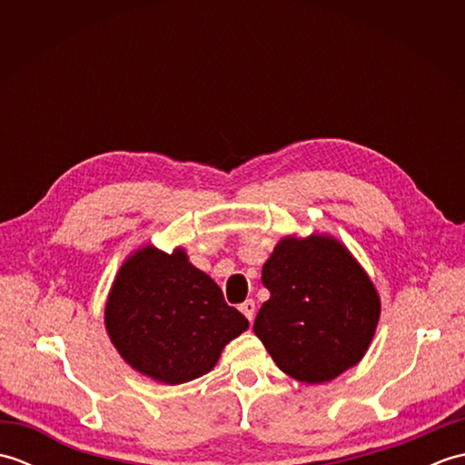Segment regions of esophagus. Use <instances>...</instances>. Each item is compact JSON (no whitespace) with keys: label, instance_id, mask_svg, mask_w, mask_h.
Here are the masks:
<instances>
[{"label":"esophagus","instance_id":"obj_1","mask_svg":"<svg viewBox=\"0 0 465 465\" xmlns=\"http://www.w3.org/2000/svg\"><path fill=\"white\" fill-rule=\"evenodd\" d=\"M240 312L245 315V318L250 320V323H252V320H253V313H255V303H253V300H245L242 305H240Z\"/></svg>","mask_w":465,"mask_h":465}]
</instances>
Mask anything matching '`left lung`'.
<instances>
[{"label":"left lung","mask_w":465,"mask_h":465,"mask_svg":"<svg viewBox=\"0 0 465 465\" xmlns=\"http://www.w3.org/2000/svg\"><path fill=\"white\" fill-rule=\"evenodd\" d=\"M270 290L253 331L278 368L323 383L353 368L380 322V295L350 250L331 235H288L263 263Z\"/></svg>","instance_id":"obj_1"}]
</instances>
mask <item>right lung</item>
<instances>
[{
  "instance_id": "add662e5",
  "label": "right lung",
  "mask_w": 465,
  "mask_h": 465,
  "mask_svg": "<svg viewBox=\"0 0 465 465\" xmlns=\"http://www.w3.org/2000/svg\"><path fill=\"white\" fill-rule=\"evenodd\" d=\"M248 325L182 248L165 253L145 245L132 253L105 303V330L122 358L170 385L212 371L222 350Z\"/></svg>"
}]
</instances>
